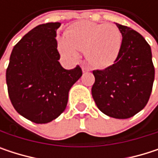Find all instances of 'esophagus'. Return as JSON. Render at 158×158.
Wrapping results in <instances>:
<instances>
[{
	"label": "esophagus",
	"instance_id": "34e87169",
	"mask_svg": "<svg viewBox=\"0 0 158 158\" xmlns=\"http://www.w3.org/2000/svg\"><path fill=\"white\" fill-rule=\"evenodd\" d=\"M82 71L83 72H88V71H89V69L85 67V66H82Z\"/></svg>",
	"mask_w": 158,
	"mask_h": 158
}]
</instances>
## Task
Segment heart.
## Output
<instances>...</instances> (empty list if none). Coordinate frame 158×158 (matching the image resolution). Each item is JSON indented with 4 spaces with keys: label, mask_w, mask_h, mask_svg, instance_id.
I'll list each match as a JSON object with an SVG mask.
<instances>
[{
    "label": "heart",
    "mask_w": 158,
    "mask_h": 158,
    "mask_svg": "<svg viewBox=\"0 0 158 158\" xmlns=\"http://www.w3.org/2000/svg\"><path fill=\"white\" fill-rule=\"evenodd\" d=\"M122 46V34L115 26L89 21L72 23L66 31V37L58 41V49L69 58L75 59L79 51L85 50L86 57L97 68L112 65Z\"/></svg>",
    "instance_id": "obj_1"
}]
</instances>
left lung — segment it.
<instances>
[{
	"label": "left lung",
	"instance_id": "obj_1",
	"mask_svg": "<svg viewBox=\"0 0 158 158\" xmlns=\"http://www.w3.org/2000/svg\"><path fill=\"white\" fill-rule=\"evenodd\" d=\"M123 40L115 62L105 69L93 70L91 94L104 114L127 119L143 110L150 98L155 79L152 52L142 35L116 23Z\"/></svg>",
	"mask_w": 158,
	"mask_h": 158
}]
</instances>
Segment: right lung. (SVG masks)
Listing matches in <instances>:
<instances>
[{
	"label": "right lung",
	"instance_id": "right-lung-1",
	"mask_svg": "<svg viewBox=\"0 0 158 158\" xmlns=\"http://www.w3.org/2000/svg\"><path fill=\"white\" fill-rule=\"evenodd\" d=\"M60 23L39 24L12 51L6 70L11 102L16 111L35 123H48L67 107L69 91L82 76L79 66L65 69L56 39Z\"/></svg>",
	"mask_w": 158,
	"mask_h": 158
}]
</instances>
